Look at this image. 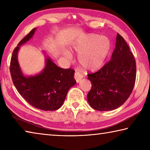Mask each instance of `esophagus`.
<instances>
[{"mask_svg": "<svg viewBox=\"0 0 150 150\" xmlns=\"http://www.w3.org/2000/svg\"><path fill=\"white\" fill-rule=\"evenodd\" d=\"M74 77L76 81H77V83H79L80 81V80L81 79L83 78V75H81L80 73L75 72V75H74Z\"/></svg>", "mask_w": 150, "mask_h": 150, "instance_id": "obj_1", "label": "esophagus"}]
</instances>
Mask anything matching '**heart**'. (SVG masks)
Masks as SVG:
<instances>
[{"mask_svg":"<svg viewBox=\"0 0 150 150\" xmlns=\"http://www.w3.org/2000/svg\"><path fill=\"white\" fill-rule=\"evenodd\" d=\"M73 49L78 53L79 62L85 69L96 71L105 64L110 54L111 44L108 38L102 35L91 34L78 40L73 45ZM67 57L70 54H66Z\"/></svg>","mask_w":150,"mask_h":150,"instance_id":"1","label":"heart"}]
</instances>
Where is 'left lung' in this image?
Returning <instances> with one entry per match:
<instances>
[{
	"label": "left lung",
	"mask_w": 150,
	"mask_h": 150,
	"mask_svg": "<svg viewBox=\"0 0 150 150\" xmlns=\"http://www.w3.org/2000/svg\"><path fill=\"white\" fill-rule=\"evenodd\" d=\"M136 77V60L125 40L117 34L111 59L98 71L88 73L92 84L87 95L90 106L98 111L120 107L132 92Z\"/></svg>",
	"instance_id": "8db88e82"
}]
</instances>
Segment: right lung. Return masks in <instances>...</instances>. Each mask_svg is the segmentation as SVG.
Segmentation results:
<instances>
[{
    "label": "right lung",
    "mask_w": 150,
    "mask_h": 150,
    "mask_svg": "<svg viewBox=\"0 0 150 150\" xmlns=\"http://www.w3.org/2000/svg\"><path fill=\"white\" fill-rule=\"evenodd\" d=\"M35 30L32 29L14 48L10 64L12 80L18 92L30 105L42 110H55L62 106L68 91L76 83L75 70L57 67L47 57L45 67L40 74L28 77L22 74L18 51L31 38Z\"/></svg>",
    "instance_id": "1"
}]
</instances>
